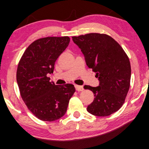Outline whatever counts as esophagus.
Instances as JSON below:
<instances>
[{
	"label": "esophagus",
	"mask_w": 149,
	"mask_h": 149,
	"mask_svg": "<svg viewBox=\"0 0 149 149\" xmlns=\"http://www.w3.org/2000/svg\"><path fill=\"white\" fill-rule=\"evenodd\" d=\"M75 87H76V89L78 92H82V91L84 90V88L82 86H80V85H75Z\"/></svg>",
	"instance_id": "obj_1"
}]
</instances>
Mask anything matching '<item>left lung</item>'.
<instances>
[{
  "label": "left lung",
  "mask_w": 149,
  "mask_h": 149,
  "mask_svg": "<svg viewBox=\"0 0 149 149\" xmlns=\"http://www.w3.org/2000/svg\"><path fill=\"white\" fill-rule=\"evenodd\" d=\"M72 40L99 81L98 87L84 86L92 91L95 97L87 106V112L98 116L114 113L122 106L130 87L131 68L128 57L113 38L104 34L72 37Z\"/></svg>",
  "instance_id": "8db88e82"
}]
</instances>
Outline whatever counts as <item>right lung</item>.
Returning a JSON list of instances; mask_svg holds the SVG:
<instances>
[{
  "instance_id": "1",
  "label": "right lung",
  "mask_w": 149,
  "mask_h": 149,
  "mask_svg": "<svg viewBox=\"0 0 149 149\" xmlns=\"http://www.w3.org/2000/svg\"><path fill=\"white\" fill-rule=\"evenodd\" d=\"M69 37L39 39L27 48L17 71L22 99L39 119L53 121L62 117L74 94L72 84L56 85L47 76L54 71L55 61L67 48Z\"/></svg>"
}]
</instances>
